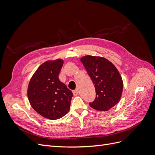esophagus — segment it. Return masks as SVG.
Segmentation results:
<instances>
[{"label": "esophagus", "mask_w": 155, "mask_h": 155, "mask_svg": "<svg viewBox=\"0 0 155 155\" xmlns=\"http://www.w3.org/2000/svg\"><path fill=\"white\" fill-rule=\"evenodd\" d=\"M74 96H78V90H74L72 91Z\"/></svg>", "instance_id": "1"}]
</instances>
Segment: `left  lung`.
Masks as SVG:
<instances>
[{"mask_svg":"<svg viewBox=\"0 0 155 155\" xmlns=\"http://www.w3.org/2000/svg\"><path fill=\"white\" fill-rule=\"evenodd\" d=\"M80 61L96 89V99L89 105L97 110H109L119 102L123 91V80L118 69L103 57L86 55Z\"/></svg>","mask_w":155,"mask_h":155,"instance_id":"left-lung-1","label":"left lung"}]
</instances>
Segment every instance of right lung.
I'll return each mask as SVG.
<instances>
[{
  "label": "right lung",
  "mask_w": 155,
  "mask_h": 155,
  "mask_svg": "<svg viewBox=\"0 0 155 155\" xmlns=\"http://www.w3.org/2000/svg\"><path fill=\"white\" fill-rule=\"evenodd\" d=\"M63 64L61 59L45 62L37 69L28 87V98L31 107L51 120L68 113L73 96L72 91L58 77Z\"/></svg>",
  "instance_id": "right-lung-1"
}]
</instances>
